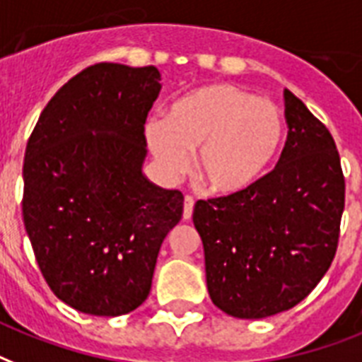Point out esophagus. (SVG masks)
Instances as JSON below:
<instances>
[{"instance_id": "34e87169", "label": "esophagus", "mask_w": 362, "mask_h": 362, "mask_svg": "<svg viewBox=\"0 0 362 362\" xmlns=\"http://www.w3.org/2000/svg\"><path fill=\"white\" fill-rule=\"evenodd\" d=\"M192 209H194V200L190 196H185V207H183V219L189 221L192 217Z\"/></svg>"}]
</instances>
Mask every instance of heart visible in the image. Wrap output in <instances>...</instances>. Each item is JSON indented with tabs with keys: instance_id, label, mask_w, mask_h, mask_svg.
Here are the masks:
<instances>
[{
	"instance_id": "b5f03b06",
	"label": "heart",
	"mask_w": 362,
	"mask_h": 362,
	"mask_svg": "<svg viewBox=\"0 0 362 362\" xmlns=\"http://www.w3.org/2000/svg\"><path fill=\"white\" fill-rule=\"evenodd\" d=\"M145 141L166 179L189 166L213 196L251 189L270 168L283 141V119L272 102L228 83L185 92L168 107L166 120L145 122Z\"/></svg>"
}]
</instances>
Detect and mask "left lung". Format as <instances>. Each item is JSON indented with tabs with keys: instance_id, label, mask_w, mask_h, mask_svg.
Here are the masks:
<instances>
[{
	"instance_id": "left-lung-1",
	"label": "left lung",
	"mask_w": 362,
	"mask_h": 362,
	"mask_svg": "<svg viewBox=\"0 0 362 362\" xmlns=\"http://www.w3.org/2000/svg\"><path fill=\"white\" fill-rule=\"evenodd\" d=\"M288 136L277 166L242 194L198 200L207 291L238 319L287 312L334 259L346 183L334 139L285 88Z\"/></svg>"
}]
</instances>
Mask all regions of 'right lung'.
<instances>
[{
  "mask_svg": "<svg viewBox=\"0 0 362 362\" xmlns=\"http://www.w3.org/2000/svg\"><path fill=\"white\" fill-rule=\"evenodd\" d=\"M160 88L155 66L86 67L47 103L28 141L24 226L50 291L77 312L117 317L141 306L183 215V194L143 173V126Z\"/></svg>",
  "mask_w": 362,
  "mask_h": 362,
  "instance_id": "right-lung-1",
  "label": "right lung"
}]
</instances>
